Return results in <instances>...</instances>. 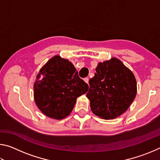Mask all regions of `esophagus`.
I'll return each mask as SVG.
<instances>
[{
  "label": "esophagus",
  "instance_id": "1",
  "mask_svg": "<svg viewBox=\"0 0 160 160\" xmlns=\"http://www.w3.org/2000/svg\"><path fill=\"white\" fill-rule=\"evenodd\" d=\"M84 81H85V82H86V83H88V82H89V79L88 78H84Z\"/></svg>",
  "mask_w": 160,
  "mask_h": 160
}]
</instances>
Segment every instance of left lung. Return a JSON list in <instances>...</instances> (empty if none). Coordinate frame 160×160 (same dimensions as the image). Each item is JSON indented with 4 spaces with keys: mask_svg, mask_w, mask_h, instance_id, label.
Here are the masks:
<instances>
[{
    "mask_svg": "<svg viewBox=\"0 0 160 160\" xmlns=\"http://www.w3.org/2000/svg\"><path fill=\"white\" fill-rule=\"evenodd\" d=\"M89 84L86 96L91 110L104 119H113L123 113L137 93L134 75L116 58L99 63Z\"/></svg>",
    "mask_w": 160,
    "mask_h": 160,
    "instance_id": "1",
    "label": "left lung"
}]
</instances>
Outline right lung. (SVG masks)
<instances>
[{"label": "right lung", "instance_id": "right-lung-1", "mask_svg": "<svg viewBox=\"0 0 160 160\" xmlns=\"http://www.w3.org/2000/svg\"><path fill=\"white\" fill-rule=\"evenodd\" d=\"M69 61L59 56L43 66L34 85V97L39 109L48 117L62 119L70 114L76 99L88 90Z\"/></svg>", "mask_w": 160, "mask_h": 160}]
</instances>
